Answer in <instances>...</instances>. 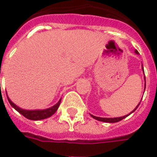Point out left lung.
<instances>
[{"instance_id":"1","label":"left lung","mask_w":157,"mask_h":157,"mask_svg":"<svg viewBox=\"0 0 157 157\" xmlns=\"http://www.w3.org/2000/svg\"><path fill=\"white\" fill-rule=\"evenodd\" d=\"M136 53H139L138 52V51H135ZM144 70V68H143ZM145 78V77H144ZM139 105H140V104H139ZM139 105H137V107L135 108V109L138 108V106ZM135 109L133 110V111H135ZM133 111H132L131 113H132ZM130 113V114H131ZM129 114V115H130ZM129 115H127V116H124V117H116V118H102V117H94V116H93V115H91V117H93V118H94V119H96V120L98 121H104V122H109V123H114V122H117V121H121L122 119H124L125 117H127L128 116H129Z\"/></svg>"}]
</instances>
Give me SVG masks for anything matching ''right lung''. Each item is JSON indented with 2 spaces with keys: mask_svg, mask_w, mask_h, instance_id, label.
<instances>
[{
  "mask_svg": "<svg viewBox=\"0 0 157 157\" xmlns=\"http://www.w3.org/2000/svg\"><path fill=\"white\" fill-rule=\"evenodd\" d=\"M6 97H7V95H6ZM7 99L9 101L10 105H12L17 111H18L21 115L26 117L27 119L33 121L42 120V119H46V118H48V117L52 116L56 112V110L59 109V106L60 102H61V99H60L59 101L55 105H53L52 107L46 109H42V110H40V109H37V110H26V109H21V108L17 107L16 105H14L13 103L10 100L8 97H7Z\"/></svg>",
  "mask_w": 157,
  "mask_h": 157,
  "instance_id": "add662e5",
  "label": "right lung"
}]
</instances>
